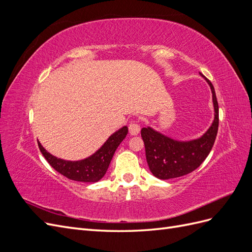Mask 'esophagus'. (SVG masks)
Masks as SVG:
<instances>
[{
    "label": "esophagus",
    "mask_w": 252,
    "mask_h": 252,
    "mask_svg": "<svg viewBox=\"0 0 252 252\" xmlns=\"http://www.w3.org/2000/svg\"><path fill=\"white\" fill-rule=\"evenodd\" d=\"M128 129H129V132H130V134L136 135L140 132V125L136 123L135 121H132V122H130V124L128 125Z\"/></svg>",
    "instance_id": "34e87169"
}]
</instances>
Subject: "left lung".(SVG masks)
Listing matches in <instances>:
<instances>
[{
  "instance_id": "obj_1",
  "label": "left lung",
  "mask_w": 252,
  "mask_h": 252,
  "mask_svg": "<svg viewBox=\"0 0 252 252\" xmlns=\"http://www.w3.org/2000/svg\"><path fill=\"white\" fill-rule=\"evenodd\" d=\"M206 81L208 82L212 91L215 120L210 128L200 139L179 142L150 127L142 128L141 135L145 145L149 169L158 179H174L192 172L205 161L211 151L218 134L219 104L211 82L208 79Z\"/></svg>"
}]
</instances>
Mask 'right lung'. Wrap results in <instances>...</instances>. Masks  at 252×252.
Listing matches in <instances>:
<instances>
[{
  "mask_svg": "<svg viewBox=\"0 0 252 252\" xmlns=\"http://www.w3.org/2000/svg\"><path fill=\"white\" fill-rule=\"evenodd\" d=\"M127 133L128 128L126 126L119 129L117 132L109 136V139L105 142L103 146L94 155L77 162L58 158L45 150L40 142H37V145H39L40 151L44 158H46V161L59 173L63 174L64 177L69 180L94 183L100 181L105 175L114 152H116L121 142L125 139Z\"/></svg>",
  "mask_w": 252,
  "mask_h": 252,
  "instance_id": "obj_1",
  "label": "right lung"
}]
</instances>
